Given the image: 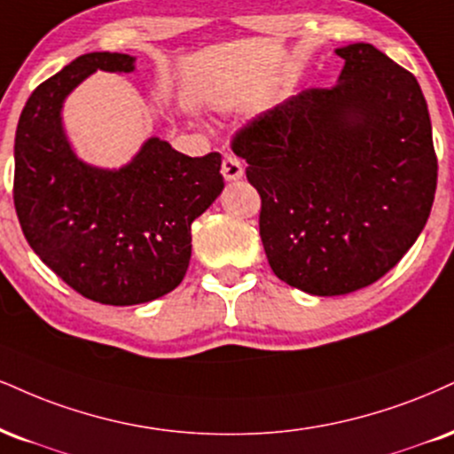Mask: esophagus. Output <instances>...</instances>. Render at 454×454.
I'll return each instance as SVG.
<instances>
[{"label": "esophagus", "mask_w": 454, "mask_h": 454, "mask_svg": "<svg viewBox=\"0 0 454 454\" xmlns=\"http://www.w3.org/2000/svg\"><path fill=\"white\" fill-rule=\"evenodd\" d=\"M243 165H241V160H239V158H234V156H223V160H222V175H223V179H226V182H237V179H241L243 177Z\"/></svg>", "instance_id": "esophagus-1"}]
</instances>
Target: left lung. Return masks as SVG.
<instances>
[{
  "mask_svg": "<svg viewBox=\"0 0 454 454\" xmlns=\"http://www.w3.org/2000/svg\"><path fill=\"white\" fill-rule=\"evenodd\" d=\"M332 89H310L239 130L232 152L260 192L272 272L313 296L372 286L427 223L438 160L411 71L372 43L336 48Z\"/></svg>",
  "mask_w": 454,
  "mask_h": 454,
  "instance_id": "left-lung-1",
  "label": "left lung"
}]
</instances>
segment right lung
Listing matches in <instances>:
<instances>
[{"mask_svg": "<svg viewBox=\"0 0 454 454\" xmlns=\"http://www.w3.org/2000/svg\"><path fill=\"white\" fill-rule=\"evenodd\" d=\"M97 69L130 74L135 57L89 52L31 92L14 139V207L27 243L84 298L144 304L182 283L190 226L222 194V156L190 158L150 137L130 162H84L63 127L65 99Z\"/></svg>", "mask_w": 454, "mask_h": 454, "instance_id": "add662e5", "label": "right lung"}]
</instances>
